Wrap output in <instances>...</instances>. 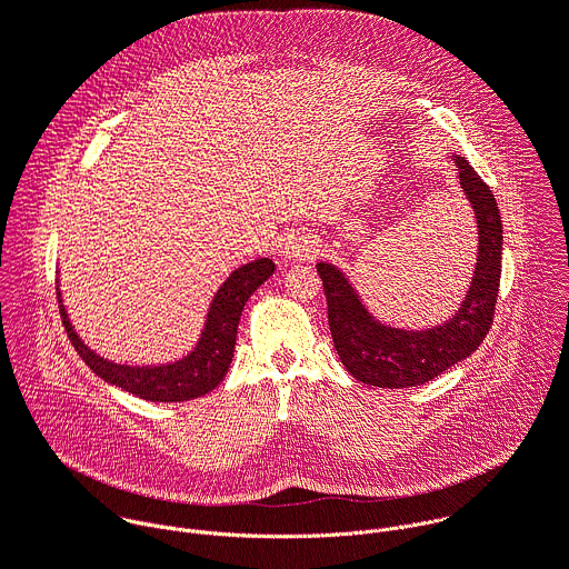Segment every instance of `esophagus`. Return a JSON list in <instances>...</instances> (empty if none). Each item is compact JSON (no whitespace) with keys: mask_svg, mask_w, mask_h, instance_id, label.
I'll use <instances>...</instances> for the list:
<instances>
[{"mask_svg":"<svg viewBox=\"0 0 569 569\" xmlns=\"http://www.w3.org/2000/svg\"><path fill=\"white\" fill-rule=\"evenodd\" d=\"M317 240L306 231H295L281 242V254L290 261H308L317 254Z\"/></svg>","mask_w":569,"mask_h":569,"instance_id":"34e87169","label":"esophagus"}]
</instances>
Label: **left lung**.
<instances>
[{
    "label": "left lung",
    "mask_w": 569,
    "mask_h": 569,
    "mask_svg": "<svg viewBox=\"0 0 569 569\" xmlns=\"http://www.w3.org/2000/svg\"><path fill=\"white\" fill-rule=\"evenodd\" d=\"M457 178L477 220V263L470 288L450 319L430 329H398L380 321L349 277L319 261L317 272L329 303L333 347L347 371L373 387H419L466 360L493 323L502 274V218L498 202L468 159L450 154Z\"/></svg>",
    "instance_id": "left-lung-1"
}]
</instances>
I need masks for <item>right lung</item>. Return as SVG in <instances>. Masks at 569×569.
Returning a JSON list of instances; mask_svg holds the SVG:
<instances>
[{
	"instance_id": "right-lung-1",
	"label": "right lung",
	"mask_w": 569,
	"mask_h": 569,
	"mask_svg": "<svg viewBox=\"0 0 569 569\" xmlns=\"http://www.w3.org/2000/svg\"><path fill=\"white\" fill-rule=\"evenodd\" d=\"M274 270L277 268L272 259H257L252 263L236 268L216 290L196 347L178 360L159 365H123L92 351L83 342V338L76 333L69 312L62 303L60 288H56V292L64 331L73 349L101 380L121 387L123 391L134 393L143 400L182 402L204 396L222 382L233 358L242 306H246V301L257 292L261 283H266L274 274Z\"/></svg>"
}]
</instances>
